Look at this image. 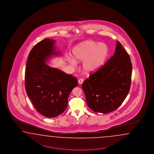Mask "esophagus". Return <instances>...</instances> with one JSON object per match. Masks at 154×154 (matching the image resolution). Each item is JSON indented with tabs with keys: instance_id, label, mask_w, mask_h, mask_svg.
Listing matches in <instances>:
<instances>
[{
	"instance_id": "obj_1",
	"label": "esophagus",
	"mask_w": 154,
	"mask_h": 154,
	"mask_svg": "<svg viewBox=\"0 0 154 154\" xmlns=\"http://www.w3.org/2000/svg\"><path fill=\"white\" fill-rule=\"evenodd\" d=\"M84 81V79H79V84H82L83 83Z\"/></svg>"
}]
</instances>
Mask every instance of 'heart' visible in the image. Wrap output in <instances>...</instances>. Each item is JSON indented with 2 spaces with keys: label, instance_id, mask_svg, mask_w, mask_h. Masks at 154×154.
Here are the masks:
<instances>
[{
  "label": "heart",
  "instance_id": "obj_1",
  "mask_svg": "<svg viewBox=\"0 0 154 154\" xmlns=\"http://www.w3.org/2000/svg\"><path fill=\"white\" fill-rule=\"evenodd\" d=\"M107 46L103 43L87 41L75 47L73 54L78 61H84V69L89 73L99 70L104 64L108 55ZM70 63L75 64L74 59H70Z\"/></svg>",
  "mask_w": 154,
  "mask_h": 154
}]
</instances>
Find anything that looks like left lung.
I'll return each mask as SVG.
<instances>
[{"label": "left lung", "mask_w": 154, "mask_h": 154, "mask_svg": "<svg viewBox=\"0 0 154 154\" xmlns=\"http://www.w3.org/2000/svg\"><path fill=\"white\" fill-rule=\"evenodd\" d=\"M131 73L130 56L117 41L113 55L82 85L88 107L102 113L116 110L129 93Z\"/></svg>", "instance_id": "8db88e82"}]
</instances>
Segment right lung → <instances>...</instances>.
Listing matches in <instances>:
<instances>
[{
	"instance_id": "1",
	"label": "right lung",
	"mask_w": 154,
	"mask_h": 154,
	"mask_svg": "<svg viewBox=\"0 0 154 154\" xmlns=\"http://www.w3.org/2000/svg\"><path fill=\"white\" fill-rule=\"evenodd\" d=\"M55 41L45 39L30 52L26 63L25 90L38 112L47 117H54L66 109L69 95L78 85L77 79L45 63L52 55H57Z\"/></svg>"
}]
</instances>
